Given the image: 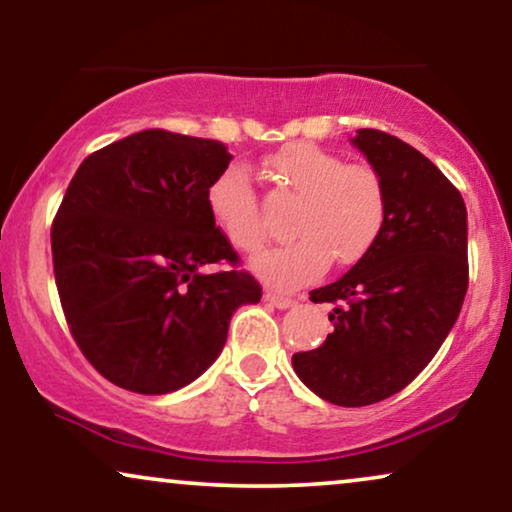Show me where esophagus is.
<instances>
[{
	"label": "esophagus",
	"mask_w": 512,
	"mask_h": 512,
	"mask_svg": "<svg viewBox=\"0 0 512 512\" xmlns=\"http://www.w3.org/2000/svg\"><path fill=\"white\" fill-rule=\"evenodd\" d=\"M263 298L268 300L270 305L279 307V310H286V307H291V305H293V298H289V296H282V293H275V291H265V296H263Z\"/></svg>",
	"instance_id": "esophagus-1"
}]
</instances>
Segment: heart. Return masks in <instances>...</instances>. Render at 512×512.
I'll use <instances>...</instances> for the list:
<instances>
[{
    "mask_svg": "<svg viewBox=\"0 0 512 512\" xmlns=\"http://www.w3.org/2000/svg\"><path fill=\"white\" fill-rule=\"evenodd\" d=\"M282 191L300 198L291 230L298 237L265 251L254 270L275 286H298L335 265L359 263L380 240L389 198L382 174L368 163H345L310 142L284 146L265 160ZM207 209L226 240L256 254L268 240L261 195L244 165H228L207 188Z\"/></svg>",
    "mask_w": 512,
    "mask_h": 512,
    "instance_id": "b5f03b06",
    "label": "heart"
}]
</instances>
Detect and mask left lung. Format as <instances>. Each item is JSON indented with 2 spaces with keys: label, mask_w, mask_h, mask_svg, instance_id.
I'll list each match as a JSON object with an SVG mask.
<instances>
[{
  "label": "left lung",
  "mask_w": 512,
  "mask_h": 512,
  "mask_svg": "<svg viewBox=\"0 0 512 512\" xmlns=\"http://www.w3.org/2000/svg\"><path fill=\"white\" fill-rule=\"evenodd\" d=\"M354 144L382 174L387 223L352 270L310 291L312 303L333 305V333L293 354L300 380L342 408L408 387L443 345L468 291L466 205L457 186L389 132L363 128Z\"/></svg>",
  "instance_id": "1"
}]
</instances>
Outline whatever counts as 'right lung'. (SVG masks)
Listing matches in <instances>:
<instances>
[{
    "label": "right lung",
    "mask_w": 512,
    "mask_h": 512,
    "mask_svg": "<svg viewBox=\"0 0 512 512\" xmlns=\"http://www.w3.org/2000/svg\"><path fill=\"white\" fill-rule=\"evenodd\" d=\"M230 158L156 128L90 153L69 181L51 226L55 286L74 342L116 387H186L221 354L237 307L263 296L207 209Z\"/></svg>",
    "instance_id": "1"
}]
</instances>
